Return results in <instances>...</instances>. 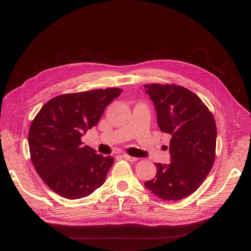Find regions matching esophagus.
I'll return each instance as SVG.
<instances>
[{"label":"esophagus","instance_id":"34e87169","mask_svg":"<svg viewBox=\"0 0 251 251\" xmlns=\"http://www.w3.org/2000/svg\"><path fill=\"white\" fill-rule=\"evenodd\" d=\"M123 158H125L126 160H128V161H130V162H135L136 160H137V158L136 157H132V156H129V155H127V154H124L123 156Z\"/></svg>","mask_w":251,"mask_h":251}]
</instances>
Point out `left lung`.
<instances>
[{
  "mask_svg": "<svg viewBox=\"0 0 251 251\" xmlns=\"http://www.w3.org/2000/svg\"><path fill=\"white\" fill-rule=\"evenodd\" d=\"M144 90L153 101L160 130L172 135L171 162L155 163V178L145 186L161 200L180 201L200 187L214 163L215 120L201 98L184 87L151 83Z\"/></svg>",
  "mask_w": 251,
  "mask_h": 251,
  "instance_id": "1",
  "label": "left lung"
}]
</instances>
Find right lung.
Listing matches in <instances>:
<instances>
[{
  "label": "right lung",
  "instance_id": "obj_1",
  "mask_svg": "<svg viewBox=\"0 0 251 251\" xmlns=\"http://www.w3.org/2000/svg\"><path fill=\"white\" fill-rule=\"evenodd\" d=\"M122 90L108 88L64 94L41 107L30 126L35 170L48 186L69 200L86 198L105 182L114 158L96 154L80 138L98 124Z\"/></svg>",
  "mask_w": 251,
  "mask_h": 251
}]
</instances>
